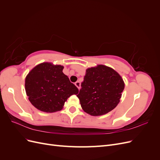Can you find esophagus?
Returning <instances> with one entry per match:
<instances>
[{"instance_id": "1", "label": "esophagus", "mask_w": 160, "mask_h": 160, "mask_svg": "<svg viewBox=\"0 0 160 160\" xmlns=\"http://www.w3.org/2000/svg\"><path fill=\"white\" fill-rule=\"evenodd\" d=\"M75 85H76V87L77 88H78L79 89L81 88V83L79 81H77V82H75Z\"/></svg>"}]
</instances>
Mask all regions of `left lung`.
I'll use <instances>...</instances> for the list:
<instances>
[{
    "label": "left lung",
    "mask_w": 160,
    "mask_h": 160,
    "mask_svg": "<svg viewBox=\"0 0 160 160\" xmlns=\"http://www.w3.org/2000/svg\"><path fill=\"white\" fill-rule=\"evenodd\" d=\"M78 95L81 108L91 115L108 113L119 102L124 82L113 69L99 65L86 70Z\"/></svg>",
    "instance_id": "left-lung-1"
}]
</instances>
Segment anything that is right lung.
Segmentation results:
<instances>
[{
	"label": "right lung",
	"mask_w": 160,
	"mask_h": 160,
	"mask_svg": "<svg viewBox=\"0 0 160 160\" xmlns=\"http://www.w3.org/2000/svg\"><path fill=\"white\" fill-rule=\"evenodd\" d=\"M63 66L49 62L38 65L25 79V90L30 102L42 111H60L65 102L79 89L62 72Z\"/></svg>",
	"instance_id": "obj_1"
}]
</instances>
